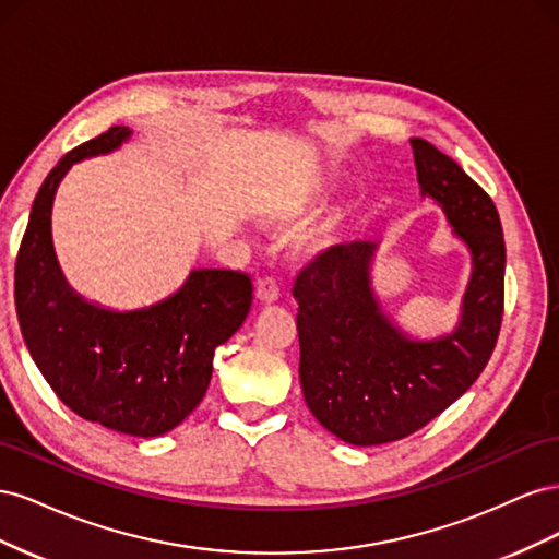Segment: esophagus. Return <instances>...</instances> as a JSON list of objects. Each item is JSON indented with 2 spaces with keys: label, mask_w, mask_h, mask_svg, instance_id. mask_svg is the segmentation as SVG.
<instances>
[{
  "label": "esophagus",
  "mask_w": 559,
  "mask_h": 559,
  "mask_svg": "<svg viewBox=\"0 0 559 559\" xmlns=\"http://www.w3.org/2000/svg\"><path fill=\"white\" fill-rule=\"evenodd\" d=\"M280 294H282V286H280V280L277 277H263L261 282H259V286H257V296H259V300H263V302H275L277 298H280Z\"/></svg>",
  "instance_id": "1"
}]
</instances>
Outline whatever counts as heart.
<instances>
[{
	"mask_svg": "<svg viewBox=\"0 0 559 559\" xmlns=\"http://www.w3.org/2000/svg\"><path fill=\"white\" fill-rule=\"evenodd\" d=\"M314 207V198L310 193H289L280 195L270 202V216L277 222H296V218L306 216Z\"/></svg>",
	"mask_w": 559,
	"mask_h": 559,
	"instance_id": "b5f03b06",
	"label": "heart"
}]
</instances>
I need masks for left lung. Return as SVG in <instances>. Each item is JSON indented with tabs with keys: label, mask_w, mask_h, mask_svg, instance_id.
Listing matches in <instances>:
<instances>
[{
	"label": "left lung",
	"mask_w": 559,
	"mask_h": 559,
	"mask_svg": "<svg viewBox=\"0 0 559 559\" xmlns=\"http://www.w3.org/2000/svg\"><path fill=\"white\" fill-rule=\"evenodd\" d=\"M411 144L421 193L473 257L456 331L413 343L392 326L370 292V240L326 247L294 282L302 396L321 427L361 448L401 441L460 399L492 357L503 319L506 245L492 198L427 140Z\"/></svg>",
	"instance_id": "8db88e82"
}]
</instances>
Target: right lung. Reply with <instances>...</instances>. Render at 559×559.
I'll list each match as a JSON object with an SVG mask.
<instances>
[{
    "label": "right lung",
    "mask_w": 559,
    "mask_h": 559,
    "mask_svg": "<svg viewBox=\"0 0 559 559\" xmlns=\"http://www.w3.org/2000/svg\"><path fill=\"white\" fill-rule=\"evenodd\" d=\"M128 134L114 126L48 173L15 257L13 296L32 359L67 408L111 431L151 438L198 408L214 349L242 326L253 284L242 270H195L175 296L138 312L99 310L70 292L50 242L56 189L76 160L107 154Z\"/></svg>",
    "instance_id": "add662e5"
}]
</instances>
